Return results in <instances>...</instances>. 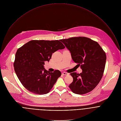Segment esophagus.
I'll return each mask as SVG.
<instances>
[{"mask_svg":"<svg viewBox=\"0 0 121 121\" xmlns=\"http://www.w3.org/2000/svg\"><path fill=\"white\" fill-rule=\"evenodd\" d=\"M62 74L63 75H65V76H67V75H69V73H67V72H63L62 73Z\"/></svg>","mask_w":121,"mask_h":121,"instance_id":"esophagus-1","label":"esophagus"}]
</instances>
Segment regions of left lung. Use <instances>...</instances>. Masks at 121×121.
I'll use <instances>...</instances> for the list:
<instances>
[{
  "mask_svg": "<svg viewBox=\"0 0 121 121\" xmlns=\"http://www.w3.org/2000/svg\"><path fill=\"white\" fill-rule=\"evenodd\" d=\"M70 51L73 60L82 69V73H71L73 82L69 86L75 94L91 92L100 81L104 70L106 56L97 42L86 37L61 39Z\"/></svg>",
  "mask_w": 121,
  "mask_h": 121,
  "instance_id": "obj_1",
  "label": "left lung"
}]
</instances>
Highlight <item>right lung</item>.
Masks as SVG:
<instances>
[{
    "label": "right lung",
    "instance_id": "right-lung-1",
    "mask_svg": "<svg viewBox=\"0 0 121 121\" xmlns=\"http://www.w3.org/2000/svg\"><path fill=\"white\" fill-rule=\"evenodd\" d=\"M65 46L59 40H32L19 48L15 56V72L23 86L34 94L48 93L61 73L44 69L45 61H49L53 53Z\"/></svg>",
    "mask_w": 121,
    "mask_h": 121
}]
</instances>
